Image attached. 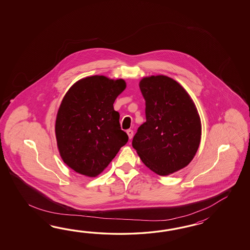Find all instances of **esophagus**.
<instances>
[{"mask_svg": "<svg viewBox=\"0 0 250 250\" xmlns=\"http://www.w3.org/2000/svg\"><path fill=\"white\" fill-rule=\"evenodd\" d=\"M127 136H128V138H129V139H131L133 137V130H131V129H127Z\"/></svg>", "mask_w": 250, "mask_h": 250, "instance_id": "34e87169", "label": "esophagus"}]
</instances>
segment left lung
Here are the masks:
<instances>
[{"mask_svg":"<svg viewBox=\"0 0 250 250\" xmlns=\"http://www.w3.org/2000/svg\"><path fill=\"white\" fill-rule=\"evenodd\" d=\"M139 87L146 122L138 127L132 146L144 165L160 176L183 169L196 155L201 121L184 87L165 75L145 77Z\"/></svg>","mask_w":250,"mask_h":250,"instance_id":"obj_1","label":"left lung"}]
</instances>
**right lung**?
<instances>
[{"instance_id": "add662e5", "label": "right lung", "mask_w": 250, "mask_h": 250, "mask_svg": "<svg viewBox=\"0 0 250 250\" xmlns=\"http://www.w3.org/2000/svg\"><path fill=\"white\" fill-rule=\"evenodd\" d=\"M126 88L125 80L91 76L65 94L55 121L59 153L76 172L96 177L127 143L113 103Z\"/></svg>"}]
</instances>
